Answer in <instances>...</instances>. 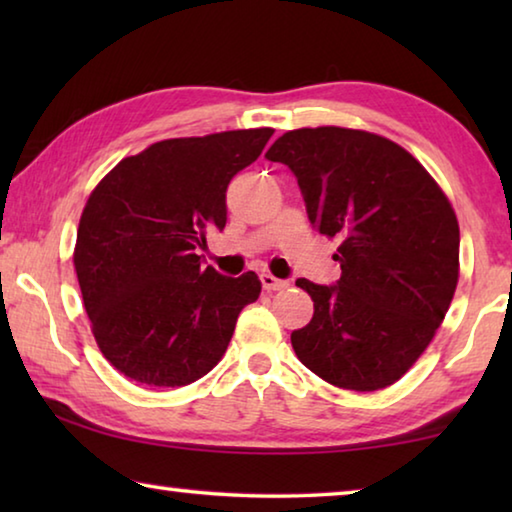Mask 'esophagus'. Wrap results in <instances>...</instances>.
I'll return each mask as SVG.
<instances>
[{
  "instance_id": "esophagus-1",
  "label": "esophagus",
  "mask_w": 512,
  "mask_h": 512,
  "mask_svg": "<svg viewBox=\"0 0 512 512\" xmlns=\"http://www.w3.org/2000/svg\"><path fill=\"white\" fill-rule=\"evenodd\" d=\"M259 280H262V287L266 291H280V289L289 287L287 280H280V277H275L271 273H262V275H259Z\"/></svg>"
}]
</instances>
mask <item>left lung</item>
<instances>
[{"label":"left lung","instance_id":"obj_1","mask_svg":"<svg viewBox=\"0 0 512 512\" xmlns=\"http://www.w3.org/2000/svg\"><path fill=\"white\" fill-rule=\"evenodd\" d=\"M291 169L309 223L339 237L341 277L296 287L314 318L291 334L305 366L348 391L395 384L427 350L458 282V221L402 146L352 128H300L266 151Z\"/></svg>","mask_w":512,"mask_h":512}]
</instances>
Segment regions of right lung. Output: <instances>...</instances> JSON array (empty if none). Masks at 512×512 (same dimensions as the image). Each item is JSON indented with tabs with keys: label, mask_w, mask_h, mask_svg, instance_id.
Wrapping results in <instances>:
<instances>
[{
	"label": "right lung",
	"mask_w": 512,
	"mask_h": 512,
	"mask_svg": "<svg viewBox=\"0 0 512 512\" xmlns=\"http://www.w3.org/2000/svg\"><path fill=\"white\" fill-rule=\"evenodd\" d=\"M273 128L155 142L121 160L85 205L74 266L92 334L112 366L144 386L207 375L228 350L239 311L259 298L248 271L203 266L205 235L223 230L225 192Z\"/></svg>",
	"instance_id": "obj_1"
}]
</instances>
